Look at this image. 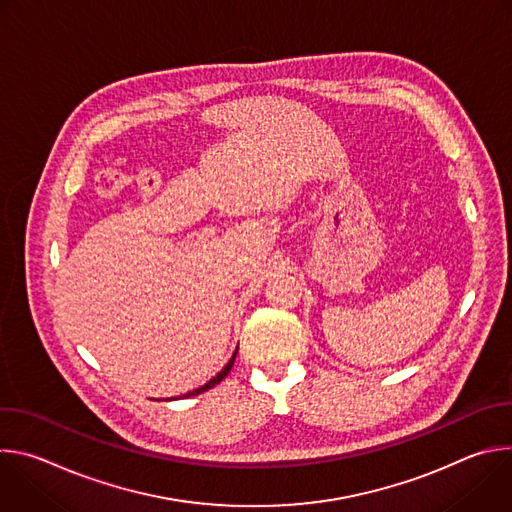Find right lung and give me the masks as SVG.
<instances>
[{
	"label": "right lung",
	"mask_w": 512,
	"mask_h": 512,
	"mask_svg": "<svg viewBox=\"0 0 512 512\" xmlns=\"http://www.w3.org/2000/svg\"><path fill=\"white\" fill-rule=\"evenodd\" d=\"M235 356H237V352L233 354V358L227 362V367L221 371V373H218L216 377H212L206 385H202V387H198V389H194V391H190V393H186V397H192V395H200V393H204V391H208V389H212L214 385H218V383H221L227 375H229V371L233 369V362H235Z\"/></svg>",
	"instance_id": "add662e5"
}]
</instances>
